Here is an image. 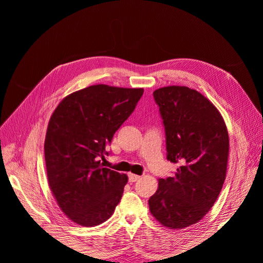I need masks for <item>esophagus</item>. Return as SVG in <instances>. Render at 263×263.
I'll return each mask as SVG.
<instances>
[{"instance_id": "obj_1", "label": "esophagus", "mask_w": 263, "mask_h": 263, "mask_svg": "<svg viewBox=\"0 0 263 263\" xmlns=\"http://www.w3.org/2000/svg\"><path fill=\"white\" fill-rule=\"evenodd\" d=\"M128 178H129V182H136V181H138V180H139L141 177H140V176H137V174L129 173Z\"/></svg>"}]
</instances>
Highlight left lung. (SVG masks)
<instances>
[{"label":"left lung","mask_w":263,"mask_h":263,"mask_svg":"<svg viewBox=\"0 0 263 263\" xmlns=\"http://www.w3.org/2000/svg\"><path fill=\"white\" fill-rule=\"evenodd\" d=\"M166 137L168 160L180 163L173 177L158 180L149 211L170 229L200 221L213 208L226 179L228 130L219 110L203 94L187 86L157 89Z\"/></svg>","instance_id":"obj_1"}]
</instances>
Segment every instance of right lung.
Masks as SVG:
<instances>
[{
	"label": "right lung",
	"instance_id": "right-lung-1",
	"mask_svg": "<svg viewBox=\"0 0 263 263\" xmlns=\"http://www.w3.org/2000/svg\"><path fill=\"white\" fill-rule=\"evenodd\" d=\"M142 93L95 84L67 95L53 110L44 145L47 178L60 210L76 224H102L121 201L128 177L102 168L100 159Z\"/></svg>",
	"mask_w": 263,
	"mask_h": 263
}]
</instances>
